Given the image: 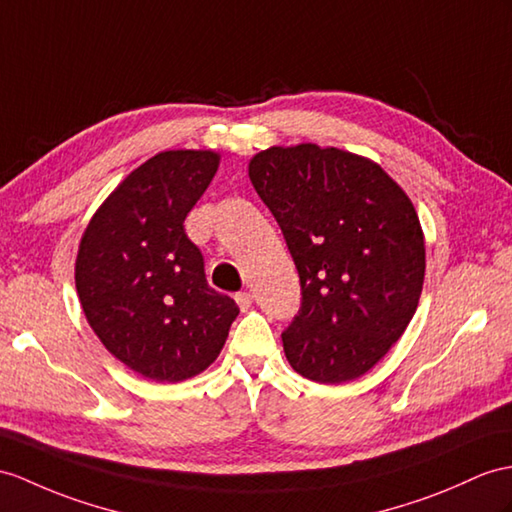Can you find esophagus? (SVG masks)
I'll list each match as a JSON object with an SVG mask.
<instances>
[{
    "mask_svg": "<svg viewBox=\"0 0 512 512\" xmlns=\"http://www.w3.org/2000/svg\"><path fill=\"white\" fill-rule=\"evenodd\" d=\"M234 299H236V304H239V308L243 310H249V306H252V302H254V297H252V293H247V291H241V293H236L234 295Z\"/></svg>",
    "mask_w": 512,
    "mask_h": 512,
    "instance_id": "esophagus-1",
    "label": "esophagus"
}]
</instances>
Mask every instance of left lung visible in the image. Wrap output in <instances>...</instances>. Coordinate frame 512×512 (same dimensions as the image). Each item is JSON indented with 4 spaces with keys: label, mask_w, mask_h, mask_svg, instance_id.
Returning <instances> with one entry per match:
<instances>
[{
    "label": "left lung",
    "mask_w": 512,
    "mask_h": 512,
    "mask_svg": "<svg viewBox=\"0 0 512 512\" xmlns=\"http://www.w3.org/2000/svg\"><path fill=\"white\" fill-rule=\"evenodd\" d=\"M247 171L302 284V308L282 334L286 360L319 384L360 378L419 304L426 241L413 202L378 162L339 147L273 145Z\"/></svg>",
    "instance_id": "8db88e82"
}]
</instances>
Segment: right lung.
Listing matches in <instances>:
<instances>
[{"label": "right lung", "mask_w": 512, "mask_h": 512, "mask_svg": "<svg viewBox=\"0 0 512 512\" xmlns=\"http://www.w3.org/2000/svg\"><path fill=\"white\" fill-rule=\"evenodd\" d=\"M213 149L145 160L95 210L76 258L84 317L106 350L139 376L182 382L226 345L239 306L210 289L184 219L219 169Z\"/></svg>", "instance_id": "right-lung-1"}]
</instances>
